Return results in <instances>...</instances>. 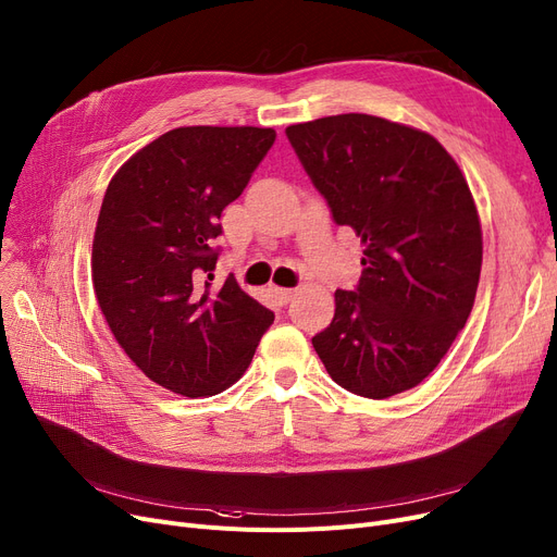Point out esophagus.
Wrapping results in <instances>:
<instances>
[{
  "label": "esophagus",
  "mask_w": 557,
  "mask_h": 557,
  "mask_svg": "<svg viewBox=\"0 0 557 557\" xmlns=\"http://www.w3.org/2000/svg\"><path fill=\"white\" fill-rule=\"evenodd\" d=\"M272 297L281 304V306H285V304H290L293 299H295V290H287V287H272Z\"/></svg>",
  "instance_id": "34e87169"
}]
</instances>
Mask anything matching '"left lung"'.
<instances>
[{
	"instance_id": "1",
	"label": "left lung",
	"mask_w": 557,
	"mask_h": 557,
	"mask_svg": "<svg viewBox=\"0 0 557 557\" xmlns=\"http://www.w3.org/2000/svg\"><path fill=\"white\" fill-rule=\"evenodd\" d=\"M333 221L363 242L354 290H336L313 347L345 391L384 399L418 386L471 315L482 231L469 183L428 132L368 114L285 129Z\"/></svg>"
}]
</instances>
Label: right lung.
Segmentation results:
<instances>
[{
    "mask_svg": "<svg viewBox=\"0 0 557 557\" xmlns=\"http://www.w3.org/2000/svg\"><path fill=\"white\" fill-rule=\"evenodd\" d=\"M276 141L272 127H175L111 177L94 237V290L135 366L177 395H216L249 368L270 308L214 283L221 212Z\"/></svg>",
    "mask_w": 557,
    "mask_h": 557,
    "instance_id": "1",
    "label": "right lung"
}]
</instances>
